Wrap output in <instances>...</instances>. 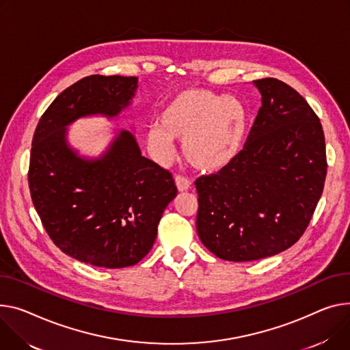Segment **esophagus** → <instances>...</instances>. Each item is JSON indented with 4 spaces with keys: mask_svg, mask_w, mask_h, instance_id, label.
<instances>
[{
    "mask_svg": "<svg viewBox=\"0 0 350 350\" xmlns=\"http://www.w3.org/2000/svg\"><path fill=\"white\" fill-rule=\"evenodd\" d=\"M174 181H176L178 191H187V190L191 189V181L189 178L183 177V176H176Z\"/></svg>",
    "mask_w": 350,
    "mask_h": 350,
    "instance_id": "esophagus-1",
    "label": "esophagus"
}]
</instances>
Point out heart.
Returning <instances> with one entry per match:
<instances>
[{
	"label": "heart",
	"instance_id": "b5f03b06",
	"mask_svg": "<svg viewBox=\"0 0 350 350\" xmlns=\"http://www.w3.org/2000/svg\"><path fill=\"white\" fill-rule=\"evenodd\" d=\"M249 131V112L237 97L191 88L176 94L146 133L149 152L161 163L174 156L173 141L183 142L190 165L205 173L228 167L241 153Z\"/></svg>",
	"mask_w": 350,
	"mask_h": 350
}]
</instances>
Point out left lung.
<instances>
[{"label": "left lung", "instance_id": "obj_1", "mask_svg": "<svg viewBox=\"0 0 350 350\" xmlns=\"http://www.w3.org/2000/svg\"><path fill=\"white\" fill-rule=\"evenodd\" d=\"M262 96L247 141L230 165L197 178V232L228 262H252L293 246L307 229L327 177L319 118L277 79L254 80Z\"/></svg>", "mask_w": 350, "mask_h": 350}]
</instances>
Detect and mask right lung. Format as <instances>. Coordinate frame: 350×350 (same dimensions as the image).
Here are the masks:
<instances>
[{"mask_svg":"<svg viewBox=\"0 0 350 350\" xmlns=\"http://www.w3.org/2000/svg\"><path fill=\"white\" fill-rule=\"evenodd\" d=\"M136 90L137 77L81 79L46 109L32 141L29 190L46 232L70 258L97 267L141 262L177 196L172 174L142 156L131 131H113L97 157L68 144V125L85 116L120 118Z\"/></svg>","mask_w":350,"mask_h":350,"instance_id":"1","label":"right lung"}]
</instances>
